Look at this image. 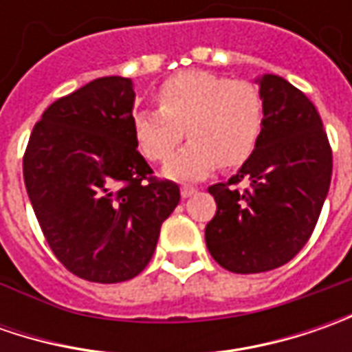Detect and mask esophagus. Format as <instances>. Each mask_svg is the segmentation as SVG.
<instances>
[{
  "label": "esophagus",
  "mask_w": 352,
  "mask_h": 352,
  "mask_svg": "<svg viewBox=\"0 0 352 352\" xmlns=\"http://www.w3.org/2000/svg\"><path fill=\"white\" fill-rule=\"evenodd\" d=\"M197 192L196 186H188V184H184L182 188H180V194H182V197H190L194 196Z\"/></svg>",
  "instance_id": "esophagus-1"
}]
</instances>
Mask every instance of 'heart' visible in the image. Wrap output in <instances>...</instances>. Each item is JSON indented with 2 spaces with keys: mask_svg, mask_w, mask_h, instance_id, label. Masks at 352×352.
<instances>
[{
  "mask_svg": "<svg viewBox=\"0 0 352 352\" xmlns=\"http://www.w3.org/2000/svg\"><path fill=\"white\" fill-rule=\"evenodd\" d=\"M156 102L158 109L135 113L133 133L142 155L153 162H164L184 135L190 137L164 168L174 180H196L217 164H243L263 133V98L247 80L188 70L168 78L156 91Z\"/></svg>",
  "mask_w": 352,
  "mask_h": 352,
  "instance_id": "1",
  "label": "heart"
}]
</instances>
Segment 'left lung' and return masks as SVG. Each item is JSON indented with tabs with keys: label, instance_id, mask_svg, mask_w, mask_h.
I'll return each instance as SVG.
<instances>
[{
	"label": "left lung",
	"instance_id": "obj_1",
	"mask_svg": "<svg viewBox=\"0 0 352 352\" xmlns=\"http://www.w3.org/2000/svg\"><path fill=\"white\" fill-rule=\"evenodd\" d=\"M263 133L229 182L208 188L217 211L206 225L215 263L236 274L274 270L304 249L329 192L333 153L316 105L274 74L263 76ZM245 179L250 188L236 186Z\"/></svg>",
	"mask_w": 352,
	"mask_h": 352
}]
</instances>
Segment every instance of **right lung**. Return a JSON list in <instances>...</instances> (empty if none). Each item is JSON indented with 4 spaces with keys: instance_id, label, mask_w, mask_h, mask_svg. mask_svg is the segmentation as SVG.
<instances>
[{
    "instance_id": "right-lung-1",
    "label": "right lung",
    "mask_w": 352,
    "mask_h": 352,
    "mask_svg": "<svg viewBox=\"0 0 352 352\" xmlns=\"http://www.w3.org/2000/svg\"><path fill=\"white\" fill-rule=\"evenodd\" d=\"M135 91L105 76L50 103L23 156V178L48 247L72 274L116 284L141 274L180 201L137 151Z\"/></svg>"
}]
</instances>
